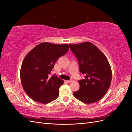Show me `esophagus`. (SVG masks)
I'll use <instances>...</instances> for the list:
<instances>
[{
  "instance_id": "1",
  "label": "esophagus",
  "mask_w": 132,
  "mask_h": 132,
  "mask_svg": "<svg viewBox=\"0 0 132 132\" xmlns=\"http://www.w3.org/2000/svg\"><path fill=\"white\" fill-rule=\"evenodd\" d=\"M73 80H67V82L68 83H70V82H73Z\"/></svg>"
}]
</instances>
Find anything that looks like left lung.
<instances>
[{"label":"left lung","instance_id":"left-lung-1","mask_svg":"<svg viewBox=\"0 0 132 132\" xmlns=\"http://www.w3.org/2000/svg\"><path fill=\"white\" fill-rule=\"evenodd\" d=\"M77 57L79 70L85 75L78 82L80 88L74 97L85 103L97 102L103 97L111 85L112 70L109 61L98 48L89 42L69 44Z\"/></svg>","mask_w":132,"mask_h":132}]
</instances>
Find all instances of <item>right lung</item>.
Instances as JSON below:
<instances>
[{
    "instance_id": "obj_1",
    "label": "right lung",
    "mask_w": 132,
    "mask_h": 132,
    "mask_svg": "<svg viewBox=\"0 0 132 132\" xmlns=\"http://www.w3.org/2000/svg\"><path fill=\"white\" fill-rule=\"evenodd\" d=\"M68 44H38L28 53L22 62L20 79L23 90L33 100L46 104L56 99L64 81L50 74L55 63L67 53Z\"/></svg>"
}]
</instances>
